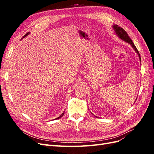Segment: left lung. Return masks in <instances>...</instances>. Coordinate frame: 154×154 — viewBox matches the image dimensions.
Returning a JSON list of instances; mask_svg holds the SVG:
<instances>
[{"label": "left lung", "mask_w": 154, "mask_h": 154, "mask_svg": "<svg viewBox=\"0 0 154 154\" xmlns=\"http://www.w3.org/2000/svg\"><path fill=\"white\" fill-rule=\"evenodd\" d=\"M113 29H114V30L115 31L116 35H118V36L119 37V38H121L122 40L126 42H127V43H128V44H130V45H132V47L133 48V49H134L135 51H136V52L137 54H138V57H139V60H140V61H141V57H140V54H139V51H138V50L137 49L136 46H135L134 44L133 43V42H132V40H131V38H130V37L128 36V34H127V32H126V31L122 28V27H121L118 26V25H113ZM96 117L97 118V116H96Z\"/></svg>", "instance_id": "obj_1"}]
</instances>
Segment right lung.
I'll return each instance as SVG.
<instances>
[{
	"label": "right lung",
	"mask_w": 154,
	"mask_h": 154,
	"mask_svg": "<svg viewBox=\"0 0 154 154\" xmlns=\"http://www.w3.org/2000/svg\"><path fill=\"white\" fill-rule=\"evenodd\" d=\"M29 34V32H27V33H26V35H25L24 36H23V38H24V37H26L27 35H28ZM63 114H64V112H63V113H62L61 115H60V117H58V118H56V119H58L60 118H61V117H62V116H63Z\"/></svg>",
	"instance_id": "add662e5"
}]
</instances>
